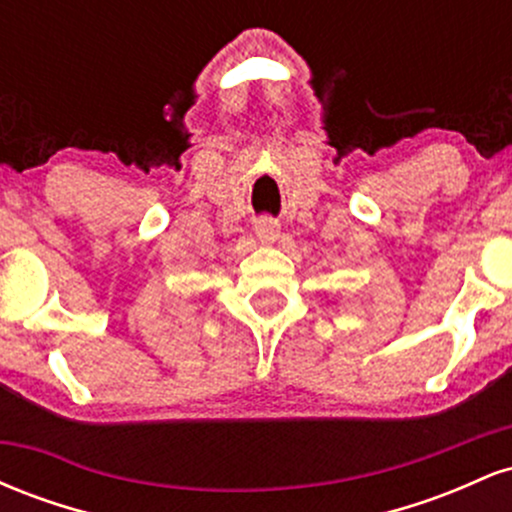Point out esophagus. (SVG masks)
Here are the masks:
<instances>
[{
    "mask_svg": "<svg viewBox=\"0 0 512 512\" xmlns=\"http://www.w3.org/2000/svg\"><path fill=\"white\" fill-rule=\"evenodd\" d=\"M255 231L257 236H260L262 240H274L276 236H279V226L272 219H260L255 223Z\"/></svg>",
    "mask_w": 512,
    "mask_h": 512,
    "instance_id": "esophagus-1",
    "label": "esophagus"
}]
</instances>
